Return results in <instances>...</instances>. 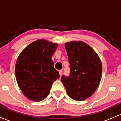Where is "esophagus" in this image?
<instances>
[{
    "label": "esophagus",
    "instance_id": "obj_1",
    "mask_svg": "<svg viewBox=\"0 0 121 121\" xmlns=\"http://www.w3.org/2000/svg\"><path fill=\"white\" fill-rule=\"evenodd\" d=\"M59 74H60V76H61L62 75V70H60V71L59 72Z\"/></svg>",
    "mask_w": 121,
    "mask_h": 121
}]
</instances>
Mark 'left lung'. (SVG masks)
Masks as SVG:
<instances>
[{
    "instance_id": "left-lung-1",
    "label": "left lung",
    "mask_w": 121,
    "mask_h": 121,
    "mask_svg": "<svg viewBox=\"0 0 121 121\" xmlns=\"http://www.w3.org/2000/svg\"><path fill=\"white\" fill-rule=\"evenodd\" d=\"M70 73L61 81L68 95L74 100L81 101L92 95L98 88L102 77V66L97 53L82 41L65 43Z\"/></svg>"
}]
</instances>
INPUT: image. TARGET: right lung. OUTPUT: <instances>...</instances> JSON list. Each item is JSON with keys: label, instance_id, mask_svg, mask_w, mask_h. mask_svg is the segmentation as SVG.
Wrapping results in <instances>:
<instances>
[{"label": "right lung", "instance_id": "add662e5", "mask_svg": "<svg viewBox=\"0 0 121 121\" xmlns=\"http://www.w3.org/2000/svg\"><path fill=\"white\" fill-rule=\"evenodd\" d=\"M57 47V44L47 40H37L18 56L15 69L16 81L30 100L39 102L45 99L53 83L60 78L52 60Z\"/></svg>", "mask_w": 121, "mask_h": 121}]
</instances>
